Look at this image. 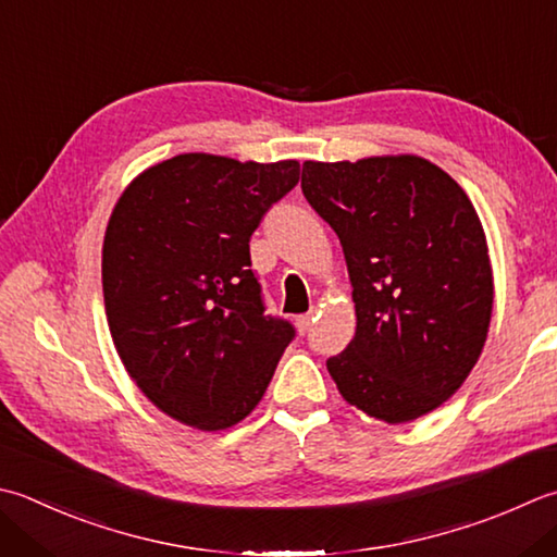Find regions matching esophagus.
Masks as SVG:
<instances>
[{"label":"esophagus","mask_w":557,"mask_h":557,"mask_svg":"<svg viewBox=\"0 0 557 557\" xmlns=\"http://www.w3.org/2000/svg\"><path fill=\"white\" fill-rule=\"evenodd\" d=\"M311 321H313V313H301V315H297V329H299L301 335L309 333Z\"/></svg>","instance_id":"34e87169"}]
</instances>
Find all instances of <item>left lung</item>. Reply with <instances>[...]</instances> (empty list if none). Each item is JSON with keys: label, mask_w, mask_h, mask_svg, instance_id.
I'll list each match as a JSON object with an SVG mask.
<instances>
[{"label": "left lung", "mask_w": 557, "mask_h": 557, "mask_svg": "<svg viewBox=\"0 0 557 557\" xmlns=\"http://www.w3.org/2000/svg\"><path fill=\"white\" fill-rule=\"evenodd\" d=\"M301 193L343 244L357 329L329 372L347 403L410 422L456 394L481 357L493 270L481 220L420 157L307 161Z\"/></svg>", "instance_id": "8db88e82"}]
</instances>
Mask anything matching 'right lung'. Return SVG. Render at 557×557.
I'll use <instances>...</instances> for the list:
<instances>
[{"mask_svg":"<svg viewBox=\"0 0 557 557\" xmlns=\"http://www.w3.org/2000/svg\"><path fill=\"white\" fill-rule=\"evenodd\" d=\"M297 183V161L178 154L120 195L103 242L108 325L141 394L178 422L244 420L297 335L265 313L248 246Z\"/></svg>","mask_w":557,"mask_h":557,"instance_id":"right-lung-1","label":"right lung"}]
</instances>
